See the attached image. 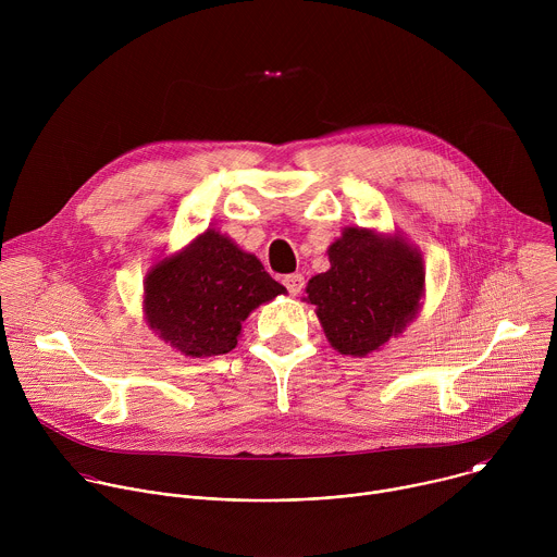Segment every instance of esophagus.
<instances>
[{"mask_svg": "<svg viewBox=\"0 0 557 557\" xmlns=\"http://www.w3.org/2000/svg\"><path fill=\"white\" fill-rule=\"evenodd\" d=\"M284 286L288 288L290 295H299L301 288H304V275H299V273L286 275V277H284Z\"/></svg>", "mask_w": 557, "mask_h": 557, "instance_id": "1", "label": "esophagus"}]
</instances>
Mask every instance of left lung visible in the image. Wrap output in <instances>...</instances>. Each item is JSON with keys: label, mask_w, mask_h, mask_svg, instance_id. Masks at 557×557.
<instances>
[{"label": "left lung", "mask_w": 557, "mask_h": 557, "mask_svg": "<svg viewBox=\"0 0 557 557\" xmlns=\"http://www.w3.org/2000/svg\"><path fill=\"white\" fill-rule=\"evenodd\" d=\"M331 269L306 286V301L335 350L366 357L412 320L425 282L421 256L399 237L346 228L329 249Z\"/></svg>", "instance_id": "left-lung-1"}]
</instances>
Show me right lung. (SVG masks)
Returning <instances> with one entry per match:
<instances>
[{"label":"right lung","mask_w":557,"mask_h":557,"mask_svg":"<svg viewBox=\"0 0 557 557\" xmlns=\"http://www.w3.org/2000/svg\"><path fill=\"white\" fill-rule=\"evenodd\" d=\"M286 293L260 260L209 228L145 280V314L153 331L189 357L224 355L253 308Z\"/></svg>","instance_id":"1"}]
</instances>
